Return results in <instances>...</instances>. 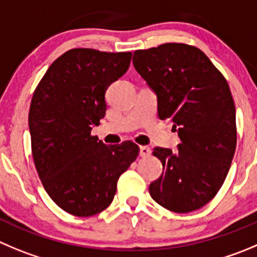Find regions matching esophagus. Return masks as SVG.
I'll use <instances>...</instances> for the list:
<instances>
[{"mask_svg": "<svg viewBox=\"0 0 257 257\" xmlns=\"http://www.w3.org/2000/svg\"><path fill=\"white\" fill-rule=\"evenodd\" d=\"M151 154V150L149 146H140V156L141 158H146Z\"/></svg>", "mask_w": 257, "mask_h": 257, "instance_id": "34e87169", "label": "esophagus"}]
</instances>
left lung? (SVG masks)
I'll use <instances>...</instances> for the list:
<instances>
[{
  "instance_id": "8db88e82",
  "label": "left lung",
  "mask_w": 257,
  "mask_h": 257,
  "mask_svg": "<svg viewBox=\"0 0 257 257\" xmlns=\"http://www.w3.org/2000/svg\"><path fill=\"white\" fill-rule=\"evenodd\" d=\"M134 67L173 122L177 151L154 148L163 174L149 187L156 203L177 213L199 209L217 194L236 150V108L228 83L195 46L169 43L134 53Z\"/></svg>"
}]
</instances>
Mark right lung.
<instances>
[{"instance_id": "right-lung-1", "label": "right lung", "mask_w": 257, "mask_h": 257, "mask_svg": "<svg viewBox=\"0 0 257 257\" xmlns=\"http://www.w3.org/2000/svg\"><path fill=\"white\" fill-rule=\"evenodd\" d=\"M131 53L72 49L46 70L29 112L31 150L49 197L89 217L113 200L119 175L139 155L131 141L108 145L90 135L106 114V90L127 72Z\"/></svg>"}]
</instances>
